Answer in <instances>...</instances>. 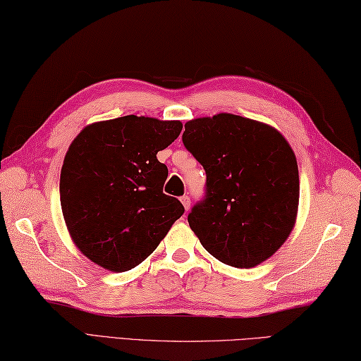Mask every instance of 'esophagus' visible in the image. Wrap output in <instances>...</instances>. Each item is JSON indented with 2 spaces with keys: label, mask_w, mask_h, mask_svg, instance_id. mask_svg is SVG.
<instances>
[{
  "label": "esophagus",
  "mask_w": 361,
  "mask_h": 361,
  "mask_svg": "<svg viewBox=\"0 0 361 361\" xmlns=\"http://www.w3.org/2000/svg\"><path fill=\"white\" fill-rule=\"evenodd\" d=\"M180 201H182V204H183V207H185V210H188V209H190V204H191L190 196H188V195L182 196V197H180Z\"/></svg>",
  "instance_id": "esophagus-1"
}]
</instances>
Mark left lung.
Instances as JSON below:
<instances>
[{"label": "left lung", "mask_w": 361, "mask_h": 361, "mask_svg": "<svg viewBox=\"0 0 361 361\" xmlns=\"http://www.w3.org/2000/svg\"><path fill=\"white\" fill-rule=\"evenodd\" d=\"M182 142L204 166L205 195L188 224L205 251L254 268L288 238L299 204L298 161L281 132L232 114L185 124Z\"/></svg>", "instance_id": "left-lung-1"}]
</instances>
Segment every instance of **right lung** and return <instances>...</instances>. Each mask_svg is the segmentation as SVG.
Here are the masks:
<instances>
[{
	"label": "right lung",
	"mask_w": 361,
	"mask_h": 361,
	"mask_svg": "<svg viewBox=\"0 0 361 361\" xmlns=\"http://www.w3.org/2000/svg\"><path fill=\"white\" fill-rule=\"evenodd\" d=\"M180 130V121L126 115L73 140L61 171L62 213L79 251L99 267L135 268L185 212L164 193L168 168L157 160Z\"/></svg>",
	"instance_id": "right-lung-1"
}]
</instances>
